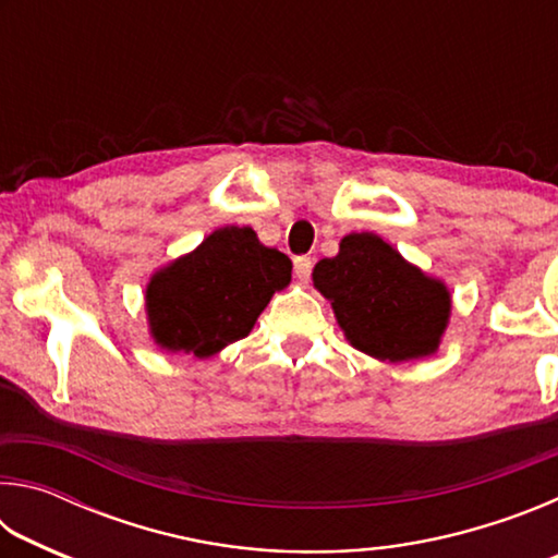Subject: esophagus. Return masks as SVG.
Listing matches in <instances>:
<instances>
[{
    "instance_id": "1",
    "label": "esophagus",
    "mask_w": 558,
    "mask_h": 558,
    "mask_svg": "<svg viewBox=\"0 0 558 558\" xmlns=\"http://www.w3.org/2000/svg\"><path fill=\"white\" fill-rule=\"evenodd\" d=\"M292 266H295V276H298L300 282L310 280V272H313V258L298 256L295 260H292Z\"/></svg>"
}]
</instances>
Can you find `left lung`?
Masks as SVG:
<instances>
[{"instance_id":"8db88e82","label":"left lung","mask_w":558,"mask_h":558,"mask_svg":"<svg viewBox=\"0 0 558 558\" xmlns=\"http://www.w3.org/2000/svg\"><path fill=\"white\" fill-rule=\"evenodd\" d=\"M313 282L359 352L391 364L438 352L450 319L446 282L411 266L376 233L344 235L337 256L317 263Z\"/></svg>"}]
</instances>
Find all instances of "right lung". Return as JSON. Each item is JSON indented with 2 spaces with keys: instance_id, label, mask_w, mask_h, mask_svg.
Wrapping results in <instances>:
<instances>
[{
  "instance_id": "1",
  "label": "right lung",
  "mask_w": 558,
  "mask_h": 558,
  "mask_svg": "<svg viewBox=\"0 0 558 558\" xmlns=\"http://www.w3.org/2000/svg\"><path fill=\"white\" fill-rule=\"evenodd\" d=\"M290 270L286 253L263 245L251 226L216 229L149 280V335L167 352L199 359L221 352L251 332Z\"/></svg>"
}]
</instances>
